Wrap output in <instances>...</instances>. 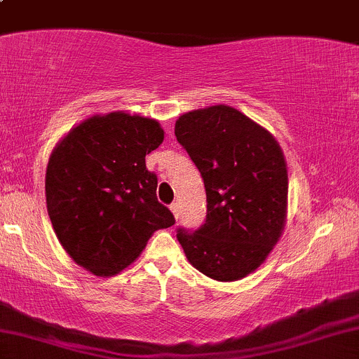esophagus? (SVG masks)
Instances as JSON below:
<instances>
[{
  "label": "esophagus",
  "mask_w": 359,
  "mask_h": 359,
  "mask_svg": "<svg viewBox=\"0 0 359 359\" xmlns=\"http://www.w3.org/2000/svg\"><path fill=\"white\" fill-rule=\"evenodd\" d=\"M170 210L173 212V216H175V218H179V203H177V201L170 204Z\"/></svg>",
  "instance_id": "1"
}]
</instances>
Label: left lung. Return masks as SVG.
I'll return each mask as SVG.
<instances>
[{
	"label": "left lung",
	"mask_w": 359,
	"mask_h": 359,
	"mask_svg": "<svg viewBox=\"0 0 359 359\" xmlns=\"http://www.w3.org/2000/svg\"><path fill=\"white\" fill-rule=\"evenodd\" d=\"M177 141L206 189V219L177 228L189 262L216 281L257 269L285 228L288 172L274 137L228 105L194 110L175 122Z\"/></svg>",
	"instance_id": "obj_1"
}]
</instances>
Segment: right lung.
Wrapping results in <instances>:
<instances>
[{"instance_id": "right-lung-1", "label": "right lung", "mask_w": 359, "mask_h": 359, "mask_svg": "<svg viewBox=\"0 0 359 359\" xmlns=\"http://www.w3.org/2000/svg\"><path fill=\"white\" fill-rule=\"evenodd\" d=\"M161 141L155 119L112 112L71 129L50 155L47 212L61 245L90 273L117 274L153 231L175 223L144 161Z\"/></svg>"}]
</instances>
